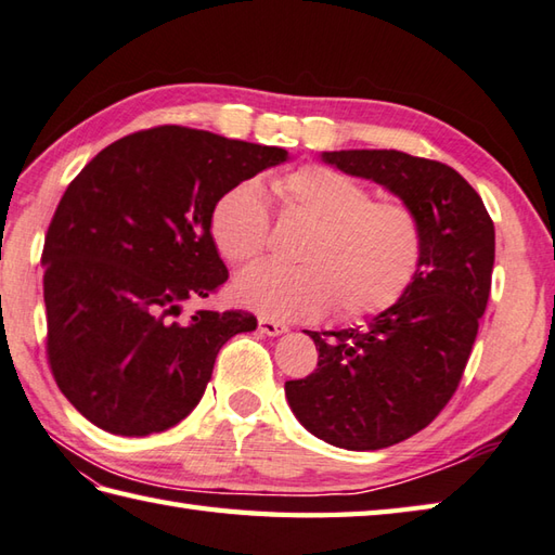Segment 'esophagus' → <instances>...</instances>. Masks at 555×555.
Masks as SVG:
<instances>
[{"instance_id":"34e87169","label":"esophagus","mask_w":555,"mask_h":555,"mask_svg":"<svg viewBox=\"0 0 555 555\" xmlns=\"http://www.w3.org/2000/svg\"><path fill=\"white\" fill-rule=\"evenodd\" d=\"M259 332L267 334V336H281V334L288 332V327H286V324H281V322L259 318Z\"/></svg>"}]
</instances>
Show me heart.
Listing matches in <instances>:
<instances>
[{
	"label": "heart",
	"instance_id": "obj_1",
	"mask_svg": "<svg viewBox=\"0 0 555 555\" xmlns=\"http://www.w3.org/2000/svg\"><path fill=\"white\" fill-rule=\"evenodd\" d=\"M274 188L284 211L310 221L300 264L259 262L233 284L241 306L267 320H312L336 306L341 318L383 312L404 296L421 262L416 214L399 202H373L371 190L339 170L300 166ZM211 237L231 262H249L269 241V211L257 180L228 188L211 209Z\"/></svg>",
	"mask_w": 555,
	"mask_h": 555
}]
</instances>
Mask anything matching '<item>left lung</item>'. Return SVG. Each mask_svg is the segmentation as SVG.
<instances>
[{"label":"left lung","mask_w":555,"mask_h":555,"mask_svg":"<svg viewBox=\"0 0 555 555\" xmlns=\"http://www.w3.org/2000/svg\"><path fill=\"white\" fill-rule=\"evenodd\" d=\"M346 176L373 180L416 214V276L365 327L308 332L318 367L286 383L296 418L344 450H383L416 436L457 389L491 293L495 228L457 170L392 149L322 151Z\"/></svg>","instance_id":"8db88e82"}]
</instances>
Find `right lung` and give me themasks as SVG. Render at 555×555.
Segmentation results:
<instances>
[{
	"mask_svg": "<svg viewBox=\"0 0 555 555\" xmlns=\"http://www.w3.org/2000/svg\"><path fill=\"white\" fill-rule=\"evenodd\" d=\"M279 146L156 127L105 146L64 192L42 247L48 358L93 426L141 438L192 414L221 346L257 330L243 310H194L228 269L211 209L235 182L288 160Z\"/></svg>",
	"mask_w": 555,
	"mask_h": 555,
	"instance_id": "add662e5",
	"label": "right lung"
}]
</instances>
